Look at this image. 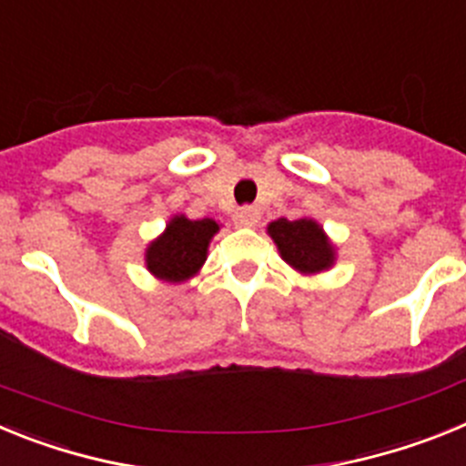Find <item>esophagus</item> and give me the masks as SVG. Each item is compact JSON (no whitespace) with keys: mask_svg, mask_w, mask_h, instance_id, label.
Listing matches in <instances>:
<instances>
[{"mask_svg":"<svg viewBox=\"0 0 466 466\" xmlns=\"http://www.w3.org/2000/svg\"><path fill=\"white\" fill-rule=\"evenodd\" d=\"M261 219V212L257 208H242L236 212V224L245 226V228H252Z\"/></svg>","mask_w":466,"mask_h":466,"instance_id":"34e87169","label":"esophagus"}]
</instances>
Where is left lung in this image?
<instances>
[{
    "label": "left lung",
    "mask_w": 466,
    "mask_h": 466,
    "mask_svg": "<svg viewBox=\"0 0 466 466\" xmlns=\"http://www.w3.org/2000/svg\"><path fill=\"white\" fill-rule=\"evenodd\" d=\"M270 240L278 245V252L287 266L300 275H317L333 268L336 245L327 236L319 221L312 217L300 219H275L268 224Z\"/></svg>",
    "instance_id": "left-lung-1"
}]
</instances>
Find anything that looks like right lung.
<instances>
[{
  "label": "right lung",
  "instance_id": "right-lung-1",
  "mask_svg": "<svg viewBox=\"0 0 466 466\" xmlns=\"http://www.w3.org/2000/svg\"><path fill=\"white\" fill-rule=\"evenodd\" d=\"M219 228L221 224L214 219H188L187 214H175L166 230L144 249L147 270L163 282H188L208 261L209 242Z\"/></svg>",
  "mask_w": 466,
  "mask_h": 466
}]
</instances>
